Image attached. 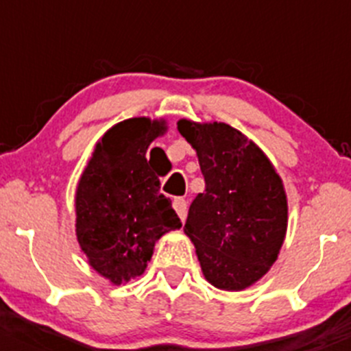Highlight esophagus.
I'll return each instance as SVG.
<instances>
[{
  "instance_id": "esophagus-1",
  "label": "esophagus",
  "mask_w": 351,
  "mask_h": 351,
  "mask_svg": "<svg viewBox=\"0 0 351 351\" xmlns=\"http://www.w3.org/2000/svg\"><path fill=\"white\" fill-rule=\"evenodd\" d=\"M173 207H175L176 214L180 215V219H182V221H185L186 214H189V202H186L185 198L178 197L173 200Z\"/></svg>"
}]
</instances>
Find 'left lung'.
<instances>
[{"label": "left lung", "instance_id": "obj_1", "mask_svg": "<svg viewBox=\"0 0 351 351\" xmlns=\"http://www.w3.org/2000/svg\"><path fill=\"white\" fill-rule=\"evenodd\" d=\"M197 151L204 193L192 202L185 232L202 271L222 290H243L275 263L287 231V197L263 151L228 123L180 120Z\"/></svg>", "mask_w": 351, "mask_h": 351}]
</instances>
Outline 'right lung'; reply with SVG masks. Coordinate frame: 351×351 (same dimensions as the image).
<instances>
[{
	"mask_svg": "<svg viewBox=\"0 0 351 351\" xmlns=\"http://www.w3.org/2000/svg\"><path fill=\"white\" fill-rule=\"evenodd\" d=\"M165 130V122L146 117L113 125L77 185V241L91 267L115 285L143 275L154 243L182 228L146 158L149 144Z\"/></svg>",
	"mask_w": 351,
	"mask_h": 351,
	"instance_id": "right-lung-1",
	"label": "right lung"
}]
</instances>
